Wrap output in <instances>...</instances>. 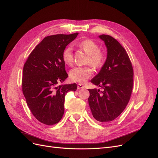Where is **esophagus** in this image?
<instances>
[{
    "instance_id": "esophagus-1",
    "label": "esophagus",
    "mask_w": 158,
    "mask_h": 158,
    "mask_svg": "<svg viewBox=\"0 0 158 158\" xmlns=\"http://www.w3.org/2000/svg\"><path fill=\"white\" fill-rule=\"evenodd\" d=\"M84 85H82L81 84H78V85H77V88L78 89H84Z\"/></svg>"
}]
</instances>
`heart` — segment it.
I'll return each instance as SVG.
<instances>
[{"label": "heart", "instance_id": "b5f03b06", "mask_svg": "<svg viewBox=\"0 0 158 158\" xmlns=\"http://www.w3.org/2000/svg\"><path fill=\"white\" fill-rule=\"evenodd\" d=\"M78 45L89 55L88 63H89L95 68H100L106 60V54L103 51L99 50V47L94 41L84 40L79 42ZM73 49L72 46H68L63 50V60L64 63L71 66L74 63ZM94 74L92 68L89 66H78L72 69L70 72V79L76 82L84 83Z\"/></svg>", "mask_w": 158, "mask_h": 158}]
</instances>
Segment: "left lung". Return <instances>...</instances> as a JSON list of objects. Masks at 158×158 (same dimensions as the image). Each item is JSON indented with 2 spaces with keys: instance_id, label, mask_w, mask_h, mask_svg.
I'll return each mask as SVG.
<instances>
[{
  "instance_id": "obj_1",
  "label": "left lung",
  "mask_w": 158,
  "mask_h": 158,
  "mask_svg": "<svg viewBox=\"0 0 158 158\" xmlns=\"http://www.w3.org/2000/svg\"><path fill=\"white\" fill-rule=\"evenodd\" d=\"M107 49L106 61L91 80L103 90L88 89L89 106L93 117L102 123L117 118L130 100L133 88V69L125 49L113 37L102 35Z\"/></svg>"
}]
</instances>
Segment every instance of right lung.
Returning <instances> with one entry per match:
<instances>
[{
  "label": "right lung",
  "instance_id": "add662e5",
  "mask_svg": "<svg viewBox=\"0 0 158 158\" xmlns=\"http://www.w3.org/2000/svg\"><path fill=\"white\" fill-rule=\"evenodd\" d=\"M78 33L45 37L28 56L23 69L22 92L31 112L47 125H55L63 116L64 97L76 91V84L59 85L68 77L63 52Z\"/></svg>",
  "mask_w": 158,
  "mask_h": 158
}]
</instances>
